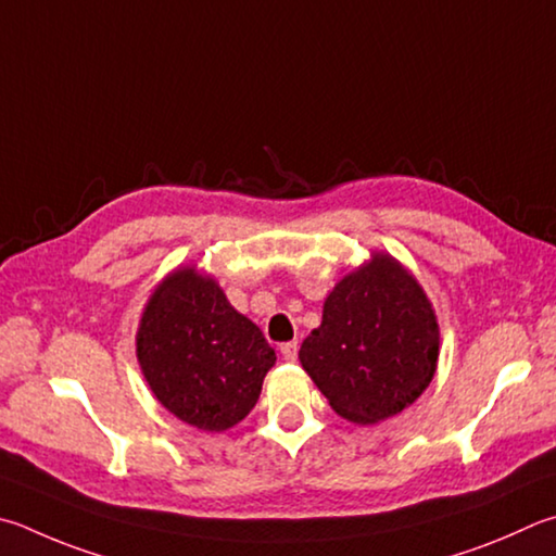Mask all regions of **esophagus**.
<instances>
[{"label":"esophagus","instance_id":"34e87169","mask_svg":"<svg viewBox=\"0 0 556 556\" xmlns=\"http://www.w3.org/2000/svg\"><path fill=\"white\" fill-rule=\"evenodd\" d=\"M279 352H281V357H285L287 362H294L296 355H299V345H296V342H285V345L279 348Z\"/></svg>","mask_w":556,"mask_h":556}]
</instances>
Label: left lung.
Wrapping results in <instances>:
<instances>
[{"instance_id": "left-lung-1", "label": "left lung", "mask_w": 556, "mask_h": 556, "mask_svg": "<svg viewBox=\"0 0 556 556\" xmlns=\"http://www.w3.org/2000/svg\"><path fill=\"white\" fill-rule=\"evenodd\" d=\"M440 357L435 308L410 269L371 252L323 301V320L301 342V367L330 408L371 426L408 408L430 387Z\"/></svg>"}]
</instances>
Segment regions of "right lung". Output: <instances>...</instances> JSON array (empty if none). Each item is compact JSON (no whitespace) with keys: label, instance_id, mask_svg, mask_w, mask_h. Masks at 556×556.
Masks as SVG:
<instances>
[{"label":"right lung","instance_id":"1","mask_svg":"<svg viewBox=\"0 0 556 556\" xmlns=\"http://www.w3.org/2000/svg\"><path fill=\"white\" fill-rule=\"evenodd\" d=\"M136 357L155 399L191 428L224 432L255 408L277 355L197 265L153 289L136 332Z\"/></svg>","mask_w":556,"mask_h":556}]
</instances>
